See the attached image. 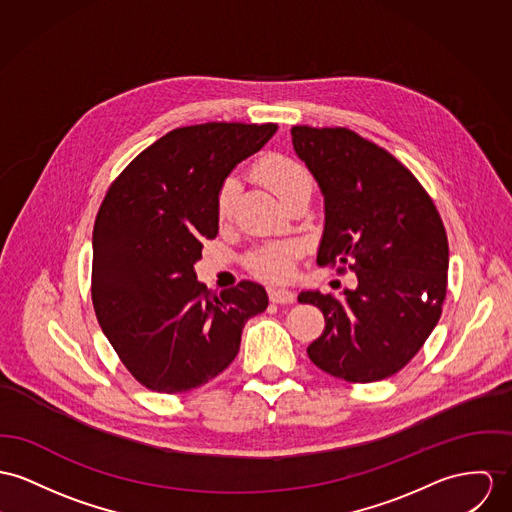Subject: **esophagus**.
<instances>
[{"mask_svg":"<svg viewBox=\"0 0 512 512\" xmlns=\"http://www.w3.org/2000/svg\"><path fill=\"white\" fill-rule=\"evenodd\" d=\"M269 298L273 304H294L296 302V294L290 290H284V288H271Z\"/></svg>","mask_w":512,"mask_h":512,"instance_id":"1","label":"esophagus"}]
</instances>
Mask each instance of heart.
I'll use <instances>...</instances> for the list:
<instances>
[{
	"label": "heart",
	"mask_w": 512,
	"mask_h": 512,
	"mask_svg": "<svg viewBox=\"0 0 512 512\" xmlns=\"http://www.w3.org/2000/svg\"><path fill=\"white\" fill-rule=\"evenodd\" d=\"M255 175L261 183H265L276 197L284 204L302 193L312 191V179L302 163L296 159L282 156V154H269L259 159L255 165ZM239 183L234 177H228L216 195V214L220 220H226L234 212ZM298 255V245H269L261 247L249 255L247 265L255 275L265 276L271 280H282L292 273V261Z\"/></svg>",
	"instance_id": "b5f03b06"
}]
</instances>
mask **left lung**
I'll list each match as a JSON object with an SVG mask.
<instances>
[{"mask_svg": "<svg viewBox=\"0 0 512 512\" xmlns=\"http://www.w3.org/2000/svg\"><path fill=\"white\" fill-rule=\"evenodd\" d=\"M292 144L323 193L319 267L353 271L341 298L308 290L325 317L308 356L323 372L368 384L421 351L442 314L448 239L433 198L397 159L349 128L292 126Z\"/></svg>", "mask_w": 512, "mask_h": 512, "instance_id": "8db88e82", "label": "left lung"}]
</instances>
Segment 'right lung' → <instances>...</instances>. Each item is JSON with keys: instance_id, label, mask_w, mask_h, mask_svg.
I'll list each match as a JSON object with an SVG mask.
<instances>
[{"instance_id": "obj_1", "label": "right lung", "mask_w": 512, "mask_h": 512, "mask_svg": "<svg viewBox=\"0 0 512 512\" xmlns=\"http://www.w3.org/2000/svg\"><path fill=\"white\" fill-rule=\"evenodd\" d=\"M276 124L206 122L167 132L132 159L93 226L91 300L126 370L148 390L185 394L236 358L241 329L269 306L261 284L220 294L198 282L202 243L218 236L216 195Z\"/></svg>"}]
</instances>
